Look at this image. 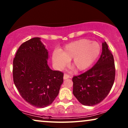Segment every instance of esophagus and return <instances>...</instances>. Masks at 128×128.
I'll return each mask as SVG.
<instances>
[{"label":"esophagus","mask_w":128,"mask_h":128,"mask_svg":"<svg viewBox=\"0 0 128 128\" xmlns=\"http://www.w3.org/2000/svg\"><path fill=\"white\" fill-rule=\"evenodd\" d=\"M70 78V76L69 74H64V80L65 79H67V78Z\"/></svg>","instance_id":"obj_1"}]
</instances>
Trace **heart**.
Here are the masks:
<instances>
[{
	"mask_svg": "<svg viewBox=\"0 0 128 128\" xmlns=\"http://www.w3.org/2000/svg\"><path fill=\"white\" fill-rule=\"evenodd\" d=\"M100 47L96 42L82 39L66 45L60 52H55L52 56L55 67L61 69L67 65L72 59L71 66L77 71L88 68L98 56Z\"/></svg>",
	"mask_w": 128,
	"mask_h": 128,
	"instance_id": "b5f03b06",
	"label": "heart"
}]
</instances>
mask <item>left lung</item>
I'll return each mask as SVG.
<instances>
[{
    "label": "left lung",
    "mask_w": 128,
    "mask_h": 128,
    "mask_svg": "<svg viewBox=\"0 0 128 128\" xmlns=\"http://www.w3.org/2000/svg\"><path fill=\"white\" fill-rule=\"evenodd\" d=\"M102 45V54L95 65L72 78L73 93L84 106H93L101 102L109 94L114 83L113 55L106 42Z\"/></svg>",
    "instance_id": "8db88e82"
}]
</instances>
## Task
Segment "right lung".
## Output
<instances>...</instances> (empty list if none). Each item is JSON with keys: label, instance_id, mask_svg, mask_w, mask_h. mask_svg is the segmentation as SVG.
Here are the masks:
<instances>
[{"label": "right lung", "instance_id": "add662e5", "mask_svg": "<svg viewBox=\"0 0 128 128\" xmlns=\"http://www.w3.org/2000/svg\"><path fill=\"white\" fill-rule=\"evenodd\" d=\"M48 58V50L36 37L22 43L13 59L14 83L22 98L36 107L51 104L64 82V73L50 69Z\"/></svg>", "mask_w": 128, "mask_h": 128}]
</instances>
